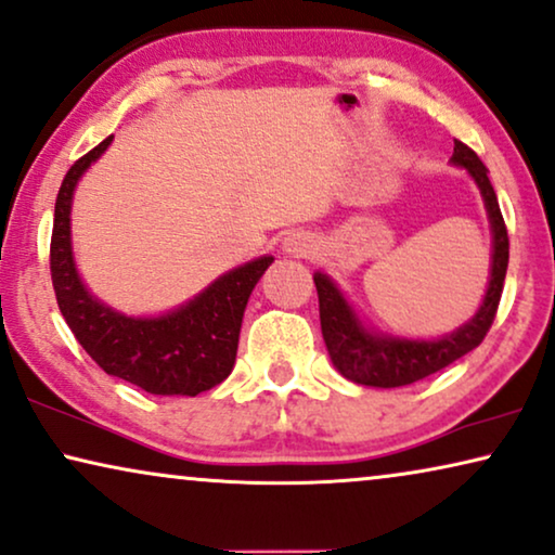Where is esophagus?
<instances>
[{"mask_svg": "<svg viewBox=\"0 0 555 555\" xmlns=\"http://www.w3.org/2000/svg\"><path fill=\"white\" fill-rule=\"evenodd\" d=\"M284 248H286L288 254H294V256H307V254H311L309 238L301 236V233H292V236H288V238L284 241Z\"/></svg>", "mask_w": 555, "mask_h": 555, "instance_id": "1", "label": "esophagus"}]
</instances>
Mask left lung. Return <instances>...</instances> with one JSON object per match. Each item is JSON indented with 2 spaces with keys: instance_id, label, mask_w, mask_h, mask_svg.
<instances>
[{
  "instance_id": "8db88e82",
  "label": "left lung",
  "mask_w": 555,
  "mask_h": 555,
  "mask_svg": "<svg viewBox=\"0 0 555 555\" xmlns=\"http://www.w3.org/2000/svg\"><path fill=\"white\" fill-rule=\"evenodd\" d=\"M450 160L452 166L465 168L473 176L482 193V201H486L490 231H493V261H490L486 299L470 322L440 339L387 337V334L366 330L362 319L354 314L352 304L339 292V286L322 271H317L314 284L326 352L332 357V364L341 372V377L354 382V385L389 389L430 377L455 359L473 352L486 339L490 324H493L498 304H501L505 271H508V231H505L501 206H498L495 191L490 185L488 168L482 166L475 151L455 140V151H452Z\"/></svg>"
}]
</instances>
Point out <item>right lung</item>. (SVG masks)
Here are the masks:
<instances>
[{
	"label": "right lung",
	"instance_id": "1",
	"mask_svg": "<svg viewBox=\"0 0 555 555\" xmlns=\"http://www.w3.org/2000/svg\"><path fill=\"white\" fill-rule=\"evenodd\" d=\"M111 143L113 135L82 155L60 185L50 244L57 307L100 370L151 395L196 397L231 374L248 296L274 256H261L218 276L183 307L160 317H128L95 299L77 274L69 210L77 181Z\"/></svg>",
	"mask_w": 555,
	"mask_h": 555
}]
</instances>
